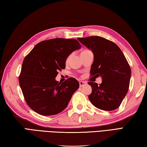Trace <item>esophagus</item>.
Wrapping results in <instances>:
<instances>
[{
    "label": "esophagus",
    "mask_w": 147,
    "mask_h": 147,
    "mask_svg": "<svg viewBox=\"0 0 147 147\" xmlns=\"http://www.w3.org/2000/svg\"><path fill=\"white\" fill-rule=\"evenodd\" d=\"M86 84V82H84V81H79V86L80 87H82L84 86V85Z\"/></svg>",
    "instance_id": "obj_1"
}]
</instances>
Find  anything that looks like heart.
Segmentation results:
<instances>
[{
	"label": "heart",
	"instance_id": "1",
	"mask_svg": "<svg viewBox=\"0 0 147 147\" xmlns=\"http://www.w3.org/2000/svg\"><path fill=\"white\" fill-rule=\"evenodd\" d=\"M87 51V50H85V51H82V52H85V51ZM82 52H81V53H82Z\"/></svg>",
	"mask_w": 147,
	"mask_h": 147
}]
</instances>
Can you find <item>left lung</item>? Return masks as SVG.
Returning a JSON list of instances; mask_svg holds the SVG:
<instances>
[{"instance_id": "obj_1", "label": "left lung", "mask_w": 147, "mask_h": 147, "mask_svg": "<svg viewBox=\"0 0 147 147\" xmlns=\"http://www.w3.org/2000/svg\"><path fill=\"white\" fill-rule=\"evenodd\" d=\"M91 50L94 61L91 76L102 77V83L89 82L92 91L88 98L94 106L104 111L119 107L129 90L131 70L121 49L113 41L100 36L78 38Z\"/></svg>"}]
</instances>
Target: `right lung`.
<instances>
[{
    "label": "right lung",
    "instance_id": "1",
    "mask_svg": "<svg viewBox=\"0 0 147 147\" xmlns=\"http://www.w3.org/2000/svg\"><path fill=\"white\" fill-rule=\"evenodd\" d=\"M81 48L76 40L54 38L38 43L24 58L19 84L30 109L51 116L67 107L79 83L73 77L62 83L55 78L58 71L65 68L69 55Z\"/></svg>",
    "mask_w": 147,
    "mask_h": 147
}]
</instances>
